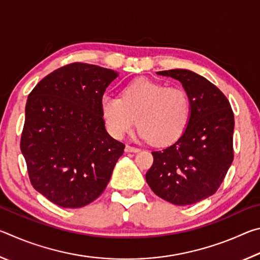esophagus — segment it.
<instances>
[{
	"mask_svg": "<svg viewBox=\"0 0 260 260\" xmlns=\"http://www.w3.org/2000/svg\"><path fill=\"white\" fill-rule=\"evenodd\" d=\"M125 151L126 152H139L140 149L136 148V147H132V146H126L125 148Z\"/></svg>",
	"mask_w": 260,
	"mask_h": 260,
	"instance_id": "esophagus-1",
	"label": "esophagus"
}]
</instances>
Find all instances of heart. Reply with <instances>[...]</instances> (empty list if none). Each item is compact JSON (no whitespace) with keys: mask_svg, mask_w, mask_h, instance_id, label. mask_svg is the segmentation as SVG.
Returning <instances> with one entry per match:
<instances>
[{"mask_svg":"<svg viewBox=\"0 0 260 260\" xmlns=\"http://www.w3.org/2000/svg\"><path fill=\"white\" fill-rule=\"evenodd\" d=\"M101 110L114 138H124L138 120L141 139L165 146L177 140L186 128L190 100L181 87H165L150 79L139 78L124 88L121 99L103 95Z\"/></svg>","mask_w":260,"mask_h":260,"instance_id":"b5f03b06","label":"heart"}]
</instances>
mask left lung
Instances as JSON below:
<instances>
[{
	"instance_id": "left-lung-1",
	"label": "left lung",
	"mask_w": 260,
	"mask_h": 260,
	"mask_svg": "<svg viewBox=\"0 0 260 260\" xmlns=\"http://www.w3.org/2000/svg\"><path fill=\"white\" fill-rule=\"evenodd\" d=\"M157 74L181 82L190 100V117L173 144L152 151L146 174L152 191L175 205H191L217 191L234 158V113L219 88L189 70Z\"/></svg>"
}]
</instances>
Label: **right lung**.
<instances>
[{"label": "right lung", "mask_w": 260, "mask_h": 260, "mask_svg": "<svg viewBox=\"0 0 260 260\" xmlns=\"http://www.w3.org/2000/svg\"><path fill=\"white\" fill-rule=\"evenodd\" d=\"M119 74L72 63L34 87L25 108L20 150L30 183L52 203L77 209L104 191L124 143L105 129L101 99Z\"/></svg>", "instance_id": "add662e5"}]
</instances>
